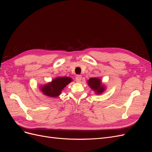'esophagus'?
<instances>
[{"instance_id":"1","label":"esophagus","mask_w":152,"mask_h":152,"mask_svg":"<svg viewBox=\"0 0 152 152\" xmlns=\"http://www.w3.org/2000/svg\"><path fill=\"white\" fill-rule=\"evenodd\" d=\"M81 80V75H77L76 77V81L77 82H80Z\"/></svg>"}]
</instances>
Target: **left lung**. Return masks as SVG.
<instances>
[{
  "label": "left lung",
  "instance_id": "8db88e82",
  "mask_svg": "<svg viewBox=\"0 0 152 152\" xmlns=\"http://www.w3.org/2000/svg\"><path fill=\"white\" fill-rule=\"evenodd\" d=\"M88 85L90 88L97 94H102L106 90V86L102 83V81L99 77H91L87 80Z\"/></svg>",
  "mask_w": 152,
  "mask_h": 152
}]
</instances>
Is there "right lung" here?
I'll use <instances>...</instances> for the list:
<instances>
[{
  "label": "right lung",
  "mask_w": 152,
  "mask_h": 152,
  "mask_svg": "<svg viewBox=\"0 0 152 152\" xmlns=\"http://www.w3.org/2000/svg\"><path fill=\"white\" fill-rule=\"evenodd\" d=\"M72 81L70 77H57L51 82L40 86L39 88L45 95L55 98L59 96L64 88Z\"/></svg>",
  "instance_id": "add662e5"
}]
</instances>
